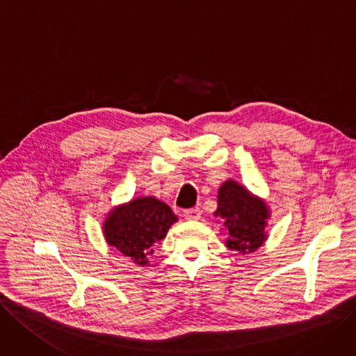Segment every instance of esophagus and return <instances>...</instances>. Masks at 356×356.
<instances>
[{"mask_svg":"<svg viewBox=\"0 0 356 356\" xmlns=\"http://www.w3.org/2000/svg\"><path fill=\"white\" fill-rule=\"evenodd\" d=\"M183 216H185V218L188 221H196L201 218V211H200V208H191V209H185Z\"/></svg>","mask_w":356,"mask_h":356,"instance_id":"1","label":"esophagus"}]
</instances>
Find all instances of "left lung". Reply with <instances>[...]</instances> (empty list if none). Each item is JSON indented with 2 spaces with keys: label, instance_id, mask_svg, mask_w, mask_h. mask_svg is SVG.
Instances as JSON below:
<instances>
[{
  "label": "left lung",
  "instance_id": "obj_1",
  "mask_svg": "<svg viewBox=\"0 0 356 356\" xmlns=\"http://www.w3.org/2000/svg\"><path fill=\"white\" fill-rule=\"evenodd\" d=\"M222 232L227 234L226 248L238 254H252L268 239L270 207L242 183L229 179L222 181L217 193V209Z\"/></svg>",
  "mask_w": 356,
  "mask_h": 356
}]
</instances>
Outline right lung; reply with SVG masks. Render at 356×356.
<instances>
[{
  "label": "right lung",
  "instance_id": "1",
  "mask_svg": "<svg viewBox=\"0 0 356 356\" xmlns=\"http://www.w3.org/2000/svg\"><path fill=\"white\" fill-rule=\"evenodd\" d=\"M177 221L171 208L155 196H138L110 209L102 234L110 246L138 266H149L154 248Z\"/></svg>",
  "mask_w": 356,
  "mask_h": 356
}]
</instances>
